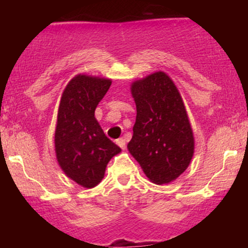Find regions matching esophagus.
Here are the masks:
<instances>
[{
  "label": "esophagus",
  "instance_id": "obj_1",
  "mask_svg": "<svg viewBox=\"0 0 248 248\" xmlns=\"http://www.w3.org/2000/svg\"><path fill=\"white\" fill-rule=\"evenodd\" d=\"M116 144H118L119 147L121 148V149H124L126 148V140L124 139H119V140H116Z\"/></svg>",
  "mask_w": 248,
  "mask_h": 248
}]
</instances>
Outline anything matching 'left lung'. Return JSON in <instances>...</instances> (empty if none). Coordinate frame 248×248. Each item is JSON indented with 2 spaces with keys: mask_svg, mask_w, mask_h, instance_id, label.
I'll return each mask as SVG.
<instances>
[{
  "mask_svg": "<svg viewBox=\"0 0 248 248\" xmlns=\"http://www.w3.org/2000/svg\"><path fill=\"white\" fill-rule=\"evenodd\" d=\"M136 121L128 150L156 184H166L189 167L193 134L177 87L164 72L132 85Z\"/></svg>",
  "mask_w": 248,
  "mask_h": 248,
  "instance_id": "left-lung-1",
  "label": "left lung"
}]
</instances>
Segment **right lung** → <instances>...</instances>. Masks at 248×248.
<instances>
[{"label": "right lung", "mask_w": 248, "mask_h": 248, "mask_svg": "<svg viewBox=\"0 0 248 248\" xmlns=\"http://www.w3.org/2000/svg\"><path fill=\"white\" fill-rule=\"evenodd\" d=\"M112 81L79 75L62 95L55 147L59 166L71 179L93 187L104 178L107 163L121 149L105 135L94 110Z\"/></svg>", "instance_id": "1"}]
</instances>
